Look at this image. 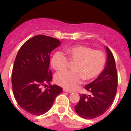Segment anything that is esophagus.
<instances>
[{
  "label": "esophagus",
  "instance_id": "esophagus-1",
  "mask_svg": "<svg viewBox=\"0 0 131 131\" xmlns=\"http://www.w3.org/2000/svg\"><path fill=\"white\" fill-rule=\"evenodd\" d=\"M63 91L66 92H68V93H70V92H72V90H69V89H63Z\"/></svg>",
  "mask_w": 131,
  "mask_h": 131
}]
</instances>
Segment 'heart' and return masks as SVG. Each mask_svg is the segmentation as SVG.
<instances>
[{"label":"heart","instance_id":"b5f03b06","mask_svg":"<svg viewBox=\"0 0 131 131\" xmlns=\"http://www.w3.org/2000/svg\"><path fill=\"white\" fill-rule=\"evenodd\" d=\"M67 57L61 52L54 53L51 59L52 67L57 71L67 69L70 63L73 71L61 72L55 76L57 85L67 89H73L83 79L90 81L97 78L105 66L106 57L104 52L93 50L85 45H75L65 49Z\"/></svg>","mask_w":131,"mask_h":131}]
</instances>
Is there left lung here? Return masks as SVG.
<instances>
[{
	"mask_svg": "<svg viewBox=\"0 0 131 131\" xmlns=\"http://www.w3.org/2000/svg\"><path fill=\"white\" fill-rule=\"evenodd\" d=\"M107 59L105 68L98 77L85 89L90 94H80V100L74 107L76 113L85 119H93L106 112L115 98L118 86V75L115 60L106 46Z\"/></svg>",
	"mask_w": 131,
	"mask_h": 131,
	"instance_id": "obj_1",
	"label": "left lung"
}]
</instances>
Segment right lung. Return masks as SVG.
Instances as JSON below:
<instances>
[{
    "label": "right lung",
    "instance_id": "obj_1",
    "mask_svg": "<svg viewBox=\"0 0 131 131\" xmlns=\"http://www.w3.org/2000/svg\"><path fill=\"white\" fill-rule=\"evenodd\" d=\"M61 44L55 38L36 35L24 42L16 56L12 76L13 95L19 106L33 115L48 112L63 92L59 86L50 84L52 73L49 70L50 53ZM42 86L47 89L41 90Z\"/></svg>",
    "mask_w": 131,
    "mask_h": 131
}]
</instances>
